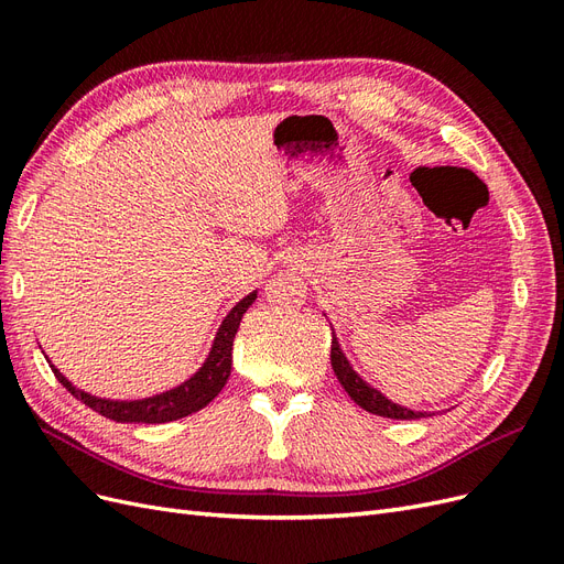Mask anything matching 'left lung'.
I'll use <instances>...</instances> for the list:
<instances>
[{
  "mask_svg": "<svg viewBox=\"0 0 564 564\" xmlns=\"http://www.w3.org/2000/svg\"><path fill=\"white\" fill-rule=\"evenodd\" d=\"M334 334V332H332ZM332 369L336 373L338 383L346 388V392L350 395V400L355 404H360L362 409H367L369 414H377V416H386V419H423L429 416L425 412H412V409L400 406L395 402H390L383 392H379L377 388H371L360 373H357L350 362L346 360L344 350L338 346V338L336 334L332 336Z\"/></svg>",
  "mask_w": 564,
  "mask_h": 564,
  "instance_id": "1",
  "label": "left lung"
}]
</instances>
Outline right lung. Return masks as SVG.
I'll return each mask as SVG.
<instances>
[{"instance_id":"add662e5","label":"right lung","mask_w":564,"mask_h":564,"mask_svg":"<svg viewBox=\"0 0 564 564\" xmlns=\"http://www.w3.org/2000/svg\"><path fill=\"white\" fill-rule=\"evenodd\" d=\"M256 301V292L247 294L235 308L220 322L216 332V338L212 344V350L207 355L204 365L193 373L191 379L183 381L181 386L160 392V395L143 398V400H108L96 398L91 392H84L67 381L63 373L51 365L56 379L73 392L77 400H82L87 406L100 416L112 419L117 423H166L176 421L183 416H191L199 412L202 406H207L220 390H224L230 369H232V340L237 329H240L242 315L247 313L249 305Z\"/></svg>"}]
</instances>
